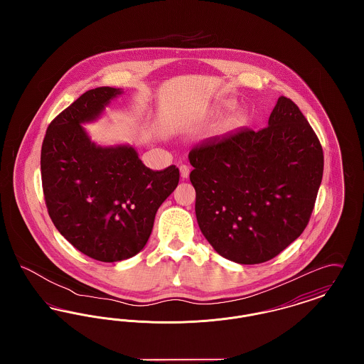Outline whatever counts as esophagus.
I'll return each instance as SVG.
<instances>
[{"label":"esophagus","mask_w":364,"mask_h":364,"mask_svg":"<svg viewBox=\"0 0 364 364\" xmlns=\"http://www.w3.org/2000/svg\"><path fill=\"white\" fill-rule=\"evenodd\" d=\"M190 166H187V165H181L180 166V176H181V178H187L190 176Z\"/></svg>","instance_id":"1"}]
</instances>
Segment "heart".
Listing matches in <instances>:
<instances>
[{
    "instance_id": "heart-1",
    "label": "heart",
    "mask_w": 364,
    "mask_h": 364,
    "mask_svg": "<svg viewBox=\"0 0 364 364\" xmlns=\"http://www.w3.org/2000/svg\"><path fill=\"white\" fill-rule=\"evenodd\" d=\"M235 105L233 102H226L224 104V109H232ZM242 116L240 113H236V114H233L228 122H225V128H233V127H236V125H239L240 122H242Z\"/></svg>"
}]
</instances>
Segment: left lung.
Returning a JSON list of instances; mask_svg holds the SVG:
<instances>
[{
    "instance_id": "left-lung-1",
    "label": "left lung",
    "mask_w": 364,
    "mask_h": 364,
    "mask_svg": "<svg viewBox=\"0 0 364 364\" xmlns=\"http://www.w3.org/2000/svg\"><path fill=\"white\" fill-rule=\"evenodd\" d=\"M188 158L196 220L221 257L263 263L306 229L322 181L323 151L289 98H278L266 128L208 139Z\"/></svg>"
}]
</instances>
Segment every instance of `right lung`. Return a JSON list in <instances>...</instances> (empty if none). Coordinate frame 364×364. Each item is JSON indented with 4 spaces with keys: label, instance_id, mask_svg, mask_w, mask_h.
Masks as SVG:
<instances>
[{
    "label": "right lung",
    "instance_id": "obj_1",
    "mask_svg": "<svg viewBox=\"0 0 364 364\" xmlns=\"http://www.w3.org/2000/svg\"><path fill=\"white\" fill-rule=\"evenodd\" d=\"M120 94L113 87L86 91L49 124L41 151L53 224L76 250L101 262L128 259L143 250L156 210L180 178L174 165L144 166L132 146L90 140L82 124L97 120Z\"/></svg>",
    "mask_w": 364,
    "mask_h": 364
}]
</instances>
